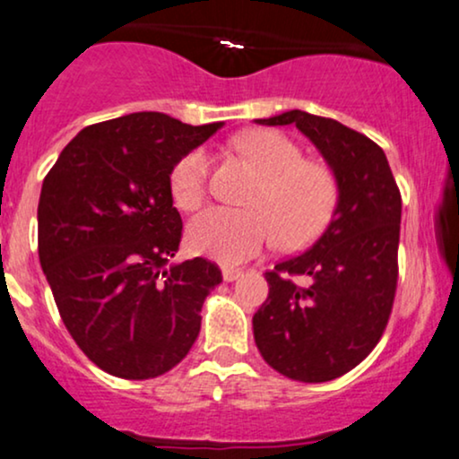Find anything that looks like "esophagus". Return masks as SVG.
I'll return each mask as SVG.
<instances>
[{"label": "esophagus", "mask_w": 459, "mask_h": 459, "mask_svg": "<svg viewBox=\"0 0 459 459\" xmlns=\"http://www.w3.org/2000/svg\"><path fill=\"white\" fill-rule=\"evenodd\" d=\"M241 275H244V272L237 267H222V278L226 280V282H235V280H239Z\"/></svg>", "instance_id": "1"}]
</instances>
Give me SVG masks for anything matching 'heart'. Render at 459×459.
<instances>
[{"label":"heart","instance_id":"b5f03b06","mask_svg":"<svg viewBox=\"0 0 459 459\" xmlns=\"http://www.w3.org/2000/svg\"><path fill=\"white\" fill-rule=\"evenodd\" d=\"M235 149L250 160L261 184L250 196L252 209L209 207L187 226L192 250L224 264H239L273 246L278 230L286 246H301L329 222L338 203V184L325 164L303 158L299 145L273 130L246 132ZM209 153L192 149L175 162L169 190L179 209L198 207L205 198Z\"/></svg>","mask_w":459,"mask_h":459}]
</instances>
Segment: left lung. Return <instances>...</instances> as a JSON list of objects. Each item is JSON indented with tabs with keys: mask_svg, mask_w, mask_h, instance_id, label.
Masks as SVG:
<instances>
[{
	"mask_svg": "<svg viewBox=\"0 0 459 459\" xmlns=\"http://www.w3.org/2000/svg\"><path fill=\"white\" fill-rule=\"evenodd\" d=\"M263 126L295 124L338 184L333 218L316 244L264 273L267 301L254 314V342L275 372L327 383L378 344L397 286L402 196L377 143L340 121L286 110ZM292 277H306L297 285Z\"/></svg>",
	"mask_w": 459,
	"mask_h": 459,
	"instance_id": "left-lung-1",
	"label": "left lung"
}]
</instances>
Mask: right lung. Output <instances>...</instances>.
Masks as SVG:
<instances>
[{
  "mask_svg": "<svg viewBox=\"0 0 459 459\" xmlns=\"http://www.w3.org/2000/svg\"><path fill=\"white\" fill-rule=\"evenodd\" d=\"M222 126L124 115L81 130L44 177L42 272L65 329L113 377L156 378L198 338L201 307L222 272L198 256L169 263L184 230L169 175Z\"/></svg>",
  "mask_w": 459,
  "mask_h": 459,
  "instance_id": "1",
  "label": "right lung"
}]
</instances>
